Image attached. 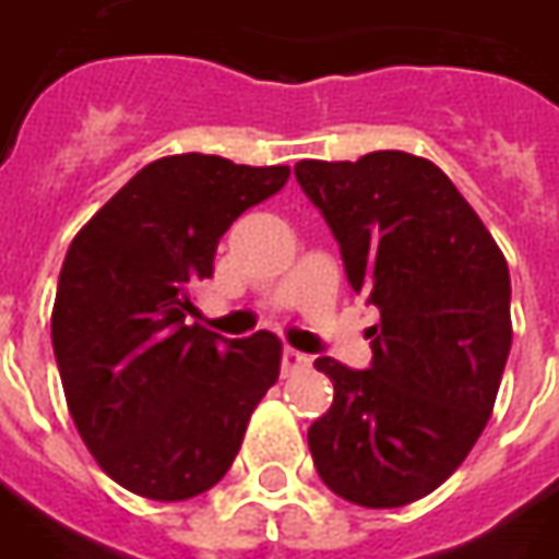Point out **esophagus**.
I'll use <instances>...</instances> for the list:
<instances>
[{"label": "esophagus", "instance_id": "esophagus-1", "mask_svg": "<svg viewBox=\"0 0 559 559\" xmlns=\"http://www.w3.org/2000/svg\"><path fill=\"white\" fill-rule=\"evenodd\" d=\"M308 366H311V357L299 354V350H293V347H287V350L281 354V374H284V378H287V374L302 372V369H308Z\"/></svg>", "mask_w": 559, "mask_h": 559}]
</instances>
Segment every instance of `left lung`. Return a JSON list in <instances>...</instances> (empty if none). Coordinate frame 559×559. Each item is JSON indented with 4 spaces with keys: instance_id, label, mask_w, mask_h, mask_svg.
<instances>
[{
    "instance_id": "obj_1",
    "label": "left lung",
    "mask_w": 559,
    "mask_h": 559,
    "mask_svg": "<svg viewBox=\"0 0 559 559\" xmlns=\"http://www.w3.org/2000/svg\"><path fill=\"white\" fill-rule=\"evenodd\" d=\"M296 181L333 229L350 287L381 311L369 369L314 360L335 393L308 448L335 497L400 509L448 481L493 415L511 347L509 266L429 159H302Z\"/></svg>"
}]
</instances>
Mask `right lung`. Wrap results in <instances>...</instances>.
<instances>
[{"instance_id":"right-lung-1","label":"right lung","mask_w":559,"mask_h":559,"mask_svg":"<svg viewBox=\"0 0 559 559\" xmlns=\"http://www.w3.org/2000/svg\"><path fill=\"white\" fill-rule=\"evenodd\" d=\"M287 178L214 154L154 159L69 245L50 314L66 405L105 475L139 497L212 490L278 381V335L221 338L185 320L221 236Z\"/></svg>"}]
</instances>
